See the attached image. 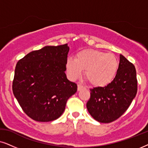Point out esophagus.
I'll list each match as a JSON object with an SVG mask.
<instances>
[{
  "label": "esophagus",
  "mask_w": 148,
  "mask_h": 148,
  "mask_svg": "<svg viewBox=\"0 0 148 148\" xmlns=\"http://www.w3.org/2000/svg\"><path fill=\"white\" fill-rule=\"evenodd\" d=\"M84 88V86H82V84H78V90H80L82 88Z\"/></svg>",
  "instance_id": "1"
}]
</instances>
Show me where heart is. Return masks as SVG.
I'll list each match as a JSON object with an SVG mask.
<instances>
[{
	"label": "heart",
	"instance_id": "heart-1",
	"mask_svg": "<svg viewBox=\"0 0 148 148\" xmlns=\"http://www.w3.org/2000/svg\"><path fill=\"white\" fill-rule=\"evenodd\" d=\"M119 66L117 57L112 53L94 49H84L76 54L74 59L66 62V72L71 80L82 76V70L90 83L103 87L110 84L116 76Z\"/></svg>",
	"mask_w": 148,
	"mask_h": 148
}]
</instances>
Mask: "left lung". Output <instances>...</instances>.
<instances>
[{
	"label": "left lung",
	"mask_w": 148,
	"mask_h": 148,
	"mask_svg": "<svg viewBox=\"0 0 148 148\" xmlns=\"http://www.w3.org/2000/svg\"><path fill=\"white\" fill-rule=\"evenodd\" d=\"M90 90L86 108L90 116L102 123L116 121L127 111L137 94L135 66L120 55L119 70L113 81L104 87L97 86Z\"/></svg>",
	"instance_id": "left-lung-1"
}]
</instances>
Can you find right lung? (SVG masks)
<instances>
[{"label": "right lung", "instance_id": "obj_1", "mask_svg": "<svg viewBox=\"0 0 148 148\" xmlns=\"http://www.w3.org/2000/svg\"><path fill=\"white\" fill-rule=\"evenodd\" d=\"M68 44L45 46L32 51L17 62L13 92L23 112L38 122L53 121L64 113L66 102L77 91L68 80Z\"/></svg>", "mask_w": 148, "mask_h": 148}]
</instances>
